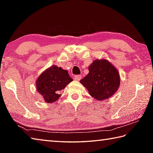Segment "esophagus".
I'll return each mask as SVG.
<instances>
[{
  "mask_svg": "<svg viewBox=\"0 0 153 153\" xmlns=\"http://www.w3.org/2000/svg\"><path fill=\"white\" fill-rule=\"evenodd\" d=\"M81 78H82L81 75H76V76H74V79L77 80V81H79V80L81 79Z\"/></svg>",
  "mask_w": 153,
  "mask_h": 153,
  "instance_id": "34e87169",
  "label": "esophagus"
}]
</instances>
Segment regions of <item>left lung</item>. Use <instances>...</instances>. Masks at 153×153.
Listing matches in <instances>:
<instances>
[{
	"label": "left lung",
	"instance_id": "1",
	"mask_svg": "<svg viewBox=\"0 0 153 153\" xmlns=\"http://www.w3.org/2000/svg\"><path fill=\"white\" fill-rule=\"evenodd\" d=\"M89 73L81 79L89 94L98 100L111 97L117 91L120 77L117 69L105 59L95 60L90 65Z\"/></svg>",
	"mask_w": 153,
	"mask_h": 153
}]
</instances>
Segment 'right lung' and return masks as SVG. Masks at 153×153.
Returning a JSON list of instances; mask_svg holds the SVG:
<instances>
[{
    "label": "right lung",
    "instance_id": "add662e5",
    "mask_svg": "<svg viewBox=\"0 0 153 153\" xmlns=\"http://www.w3.org/2000/svg\"><path fill=\"white\" fill-rule=\"evenodd\" d=\"M72 81L68 71L53 65L38 77L36 88L46 102L51 103L58 100L61 97L60 92Z\"/></svg>",
    "mask_w": 153,
    "mask_h": 153
}]
</instances>
